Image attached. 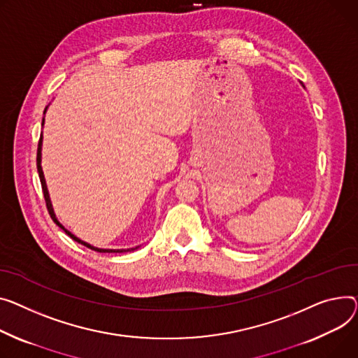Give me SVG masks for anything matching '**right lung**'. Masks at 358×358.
Returning <instances> with one entry per match:
<instances>
[{
    "label": "right lung",
    "mask_w": 358,
    "mask_h": 358,
    "mask_svg": "<svg viewBox=\"0 0 358 358\" xmlns=\"http://www.w3.org/2000/svg\"><path fill=\"white\" fill-rule=\"evenodd\" d=\"M43 122H44V119H43ZM40 162H41V135H40V139H38V148H37V171H38V177H40V181H41V188H43V194H44V200H45V206H47V210H49V214H50V217L53 219V222L59 226V227H62L70 237L71 239H73L75 242H78V243H82V245H85L86 248H89V249H92V250H96V252H101V253H122V252H131V250H135V249H117V250H112V249H98V248H93V246H90V245H87V243H85V242H82L80 239H78L76 236H73L71 234L70 231H67L59 222H57V219H56V216H55V213H53V208H52V203H50V199H49V193H47V187H45V181H44V176H43V170H41V165H40Z\"/></svg>",
    "instance_id": "1"
}]
</instances>
